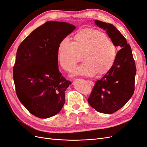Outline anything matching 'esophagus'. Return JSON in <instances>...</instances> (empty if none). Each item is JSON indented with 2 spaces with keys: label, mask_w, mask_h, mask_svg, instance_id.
I'll return each mask as SVG.
<instances>
[{
  "label": "esophagus",
  "mask_w": 147,
  "mask_h": 147,
  "mask_svg": "<svg viewBox=\"0 0 147 147\" xmlns=\"http://www.w3.org/2000/svg\"><path fill=\"white\" fill-rule=\"evenodd\" d=\"M87 82H88V83L89 84H90V85H91V86H94V82H92V81H90V80H88Z\"/></svg>",
  "instance_id": "esophagus-1"
}]
</instances>
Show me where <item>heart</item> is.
<instances>
[{
    "label": "heart",
    "mask_w": 147,
    "mask_h": 147,
    "mask_svg": "<svg viewBox=\"0 0 147 147\" xmlns=\"http://www.w3.org/2000/svg\"><path fill=\"white\" fill-rule=\"evenodd\" d=\"M75 42L66 37L58 46V59L64 69L72 71L82 59L84 62L75 69L73 76L93 77L104 74L113 65L117 47L107 35L94 29H85L75 36Z\"/></svg>",
    "instance_id": "heart-1"
}]
</instances>
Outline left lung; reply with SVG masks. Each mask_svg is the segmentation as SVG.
Instances as JSON below:
<instances>
[{
    "label": "left lung",
    "instance_id": "1",
    "mask_svg": "<svg viewBox=\"0 0 147 147\" xmlns=\"http://www.w3.org/2000/svg\"><path fill=\"white\" fill-rule=\"evenodd\" d=\"M94 23L105 30L115 46L121 48L112 67L96 82L88 99L89 104L97 112L112 114L122 108L134 94L135 61L130 45L115 26L99 20H95Z\"/></svg>",
    "mask_w": 147,
    "mask_h": 147
}]
</instances>
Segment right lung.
I'll return each mask as SVG.
<instances>
[{
  "label": "right lung",
  "mask_w": 147,
  "mask_h": 147,
  "mask_svg": "<svg viewBox=\"0 0 147 147\" xmlns=\"http://www.w3.org/2000/svg\"><path fill=\"white\" fill-rule=\"evenodd\" d=\"M76 27L48 21L33 30L18 48L13 67L16 95L29 112L40 118L58 113L71 82L58 69V46Z\"/></svg>",
  "instance_id": "obj_1"
}]
</instances>
